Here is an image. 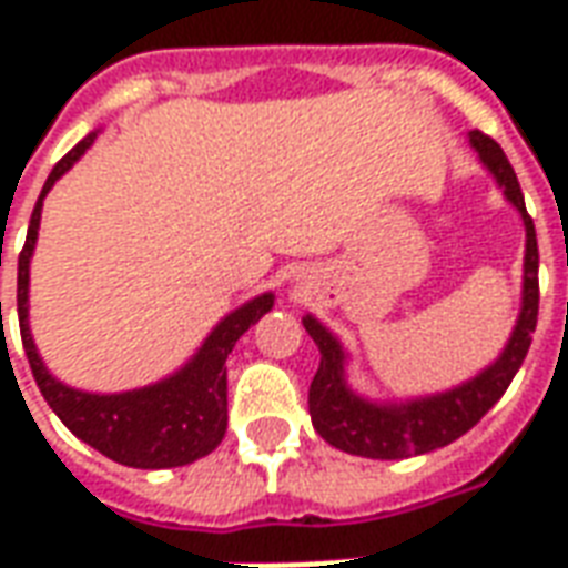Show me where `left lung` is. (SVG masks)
Listing matches in <instances>:
<instances>
[{"mask_svg": "<svg viewBox=\"0 0 568 568\" xmlns=\"http://www.w3.org/2000/svg\"><path fill=\"white\" fill-rule=\"evenodd\" d=\"M468 142L477 151V161L484 163V170L496 179L505 200L524 219V292H520V313L514 322L511 337L487 368L477 371L475 377H468L453 389L417 395V398H368L356 393L349 383L346 374L349 353L341 344V337L332 328H325L313 313H307L301 322L316 341L322 356L320 371L310 383V419L322 438L337 450L365 459H407L447 447L450 440L463 438L499 402L529 353L538 320L536 224L526 215L524 191L499 142L484 136L480 130H471Z\"/></svg>", "mask_w": 568, "mask_h": 568, "instance_id": "1", "label": "left lung"}]
</instances>
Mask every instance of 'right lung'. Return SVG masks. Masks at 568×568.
<instances>
[{
    "label": "right lung",
    "mask_w": 568,
    "mask_h": 568,
    "mask_svg": "<svg viewBox=\"0 0 568 568\" xmlns=\"http://www.w3.org/2000/svg\"><path fill=\"white\" fill-rule=\"evenodd\" d=\"M97 133L100 130L88 133L63 161L57 163L44 182L42 194L36 200L27 243L18 258L20 337H23L32 377L39 383L44 402L51 405V410L63 419V426L75 438L91 444L93 450H100L115 463L130 465V468H145V471L179 468V465H191L210 456L222 444L224 428H227V368H224V362L231 356L236 341L264 313H271L276 295L264 292V295L231 310L206 334L197 353L187 358L182 368L158 383L128 389V393H84V389L57 381L54 374L44 368L30 332V261L36 252V240H39L42 203L48 191L54 187L60 175H67L79 163L81 154L97 140Z\"/></svg>",
    "instance_id": "obj_1"
}]
</instances>
